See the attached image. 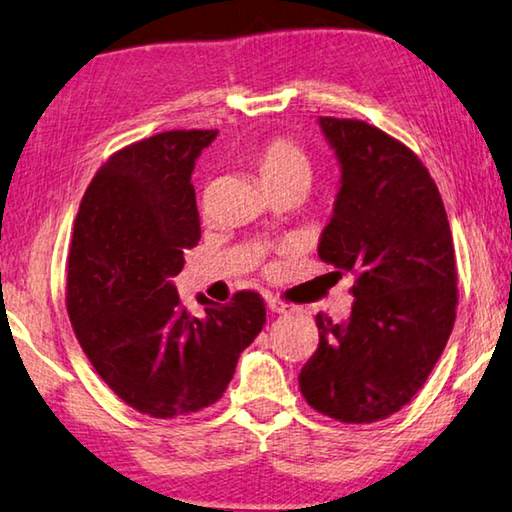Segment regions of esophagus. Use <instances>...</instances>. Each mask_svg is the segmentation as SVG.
<instances>
[{
    "mask_svg": "<svg viewBox=\"0 0 512 512\" xmlns=\"http://www.w3.org/2000/svg\"><path fill=\"white\" fill-rule=\"evenodd\" d=\"M267 308H270V311L276 313V315H283V313L292 311L290 304H286V301H279V299H267Z\"/></svg>",
    "mask_w": 512,
    "mask_h": 512,
    "instance_id": "1",
    "label": "esophagus"
}]
</instances>
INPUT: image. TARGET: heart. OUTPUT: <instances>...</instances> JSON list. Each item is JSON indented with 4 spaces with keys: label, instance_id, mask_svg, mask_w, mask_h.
<instances>
[{
    "label": "heart",
    "instance_id": "1",
    "mask_svg": "<svg viewBox=\"0 0 512 512\" xmlns=\"http://www.w3.org/2000/svg\"><path fill=\"white\" fill-rule=\"evenodd\" d=\"M251 165L261 174L265 186L274 190L290 183L308 186L313 177L311 156L299 140L290 136H272L251 152Z\"/></svg>",
    "mask_w": 512,
    "mask_h": 512
}]
</instances>
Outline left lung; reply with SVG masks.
<instances>
[{
    "mask_svg": "<svg viewBox=\"0 0 512 512\" xmlns=\"http://www.w3.org/2000/svg\"><path fill=\"white\" fill-rule=\"evenodd\" d=\"M320 124L342 165L320 258L356 281L345 324L317 315L320 345L299 390L317 413L372 424L417 395L447 345L458 304L454 238L413 149L363 120Z\"/></svg>",
    "mask_w": 512,
    "mask_h": 512,
    "instance_id": "8db88e82",
    "label": "left lung"
}]
</instances>
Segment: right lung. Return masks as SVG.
Here are the masks:
<instances>
[{
	"label": "right lung",
	"mask_w": 512,
	"mask_h": 512,
	"mask_svg": "<svg viewBox=\"0 0 512 512\" xmlns=\"http://www.w3.org/2000/svg\"><path fill=\"white\" fill-rule=\"evenodd\" d=\"M215 129L163 131L108 156L74 220L65 306L83 354L138 413L172 420L224 395L238 356L265 324V301L240 290L195 317L172 286L201 238L195 186Z\"/></svg>",
	"instance_id": "1"
}]
</instances>
